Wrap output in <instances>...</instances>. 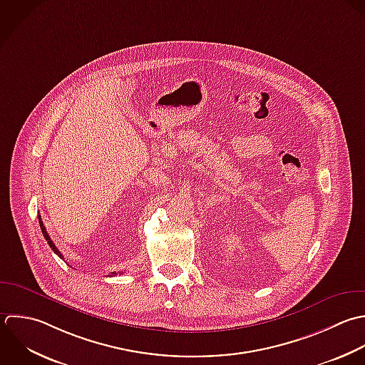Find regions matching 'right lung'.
Masks as SVG:
<instances>
[{
  "label": "right lung",
  "mask_w": 365,
  "mask_h": 365,
  "mask_svg": "<svg viewBox=\"0 0 365 365\" xmlns=\"http://www.w3.org/2000/svg\"><path fill=\"white\" fill-rule=\"evenodd\" d=\"M38 217H39V227H41V230H42V235H43V237H45V240H46V242H48V246H49V247H51V249H52V250H53V253H56V255H58V256H59V257H61V259H62V257H63V256H62V255H61V252H59V250H58V249H56V247H55V245H53V242H52V240H51V237H49V235H48V233H46V229H45V226H43V223H42V220H41V216H38ZM112 274H116V273H115V272H113V273H112Z\"/></svg>",
  "instance_id": "obj_1"
}]
</instances>
